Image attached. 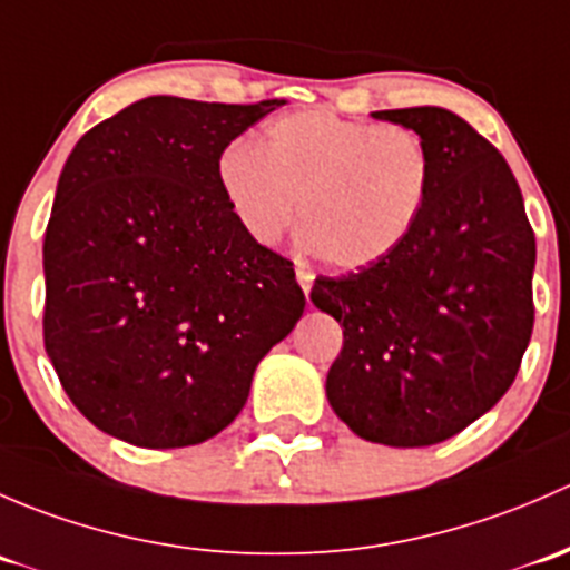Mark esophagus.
Returning <instances> with one entry per match:
<instances>
[{
  "mask_svg": "<svg viewBox=\"0 0 570 570\" xmlns=\"http://www.w3.org/2000/svg\"><path fill=\"white\" fill-rule=\"evenodd\" d=\"M296 279H298V287L304 291V296H309V291H313V272L304 266H296Z\"/></svg>",
  "mask_w": 570,
  "mask_h": 570,
  "instance_id": "obj_1",
  "label": "esophagus"
}]
</instances>
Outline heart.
Wrapping results in <instances>:
<instances>
[{
  "instance_id": "obj_1",
  "label": "heart",
  "mask_w": 570,
  "mask_h": 570,
  "mask_svg": "<svg viewBox=\"0 0 570 570\" xmlns=\"http://www.w3.org/2000/svg\"><path fill=\"white\" fill-rule=\"evenodd\" d=\"M216 178L252 242H279L298 203L309 249L354 272L390 257L414 230L431 158L409 128L307 109L266 122L257 145H227Z\"/></svg>"
}]
</instances>
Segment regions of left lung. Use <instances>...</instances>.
Instances as JSON below:
<instances>
[{
    "mask_svg": "<svg viewBox=\"0 0 570 570\" xmlns=\"http://www.w3.org/2000/svg\"><path fill=\"white\" fill-rule=\"evenodd\" d=\"M373 117L425 145V208L390 257L318 277L309 298L343 326L326 375L332 412L367 442L428 448L472 425L513 384L535 321V236L508 161L455 111Z\"/></svg>",
    "mask_w": 570,
    "mask_h": 570,
    "instance_id": "8db88e82",
    "label": "left lung"
}]
</instances>
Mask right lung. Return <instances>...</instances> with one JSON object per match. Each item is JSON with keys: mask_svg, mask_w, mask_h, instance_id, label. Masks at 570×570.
<instances>
[{"mask_svg": "<svg viewBox=\"0 0 570 570\" xmlns=\"http://www.w3.org/2000/svg\"><path fill=\"white\" fill-rule=\"evenodd\" d=\"M283 104L150 96L70 150L43 238V343L98 431L150 450L216 436L302 318L293 263L246 236L216 178Z\"/></svg>", "mask_w": 570, "mask_h": 570, "instance_id": "obj_1", "label": "right lung"}]
</instances>
